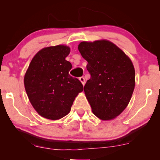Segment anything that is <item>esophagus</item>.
<instances>
[{
    "label": "esophagus",
    "instance_id": "esophagus-1",
    "mask_svg": "<svg viewBox=\"0 0 160 160\" xmlns=\"http://www.w3.org/2000/svg\"><path fill=\"white\" fill-rule=\"evenodd\" d=\"M79 80H80V82L82 83V84L84 85V84H85V78L83 77V76H82V77L79 78Z\"/></svg>",
    "mask_w": 160,
    "mask_h": 160
}]
</instances>
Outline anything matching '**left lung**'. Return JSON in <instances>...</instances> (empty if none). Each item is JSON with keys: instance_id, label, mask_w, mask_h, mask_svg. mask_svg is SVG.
<instances>
[{"instance_id": "left-lung-1", "label": "left lung", "mask_w": 160, "mask_h": 160, "mask_svg": "<svg viewBox=\"0 0 160 160\" xmlns=\"http://www.w3.org/2000/svg\"><path fill=\"white\" fill-rule=\"evenodd\" d=\"M78 49L88 62L91 77L84 90L93 113L102 120L114 119L128 106L134 90L132 61L109 41H82Z\"/></svg>"}]
</instances>
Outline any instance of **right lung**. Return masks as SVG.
<instances>
[{
	"label": "right lung",
	"instance_id": "1",
	"mask_svg": "<svg viewBox=\"0 0 160 160\" xmlns=\"http://www.w3.org/2000/svg\"><path fill=\"white\" fill-rule=\"evenodd\" d=\"M71 49L64 45L40 50L30 62L24 78L25 91L41 117L60 119L71 111L78 94L83 91L79 80L69 75L71 63L65 60Z\"/></svg>",
	"mask_w": 160,
	"mask_h": 160
}]
</instances>
